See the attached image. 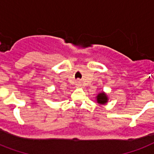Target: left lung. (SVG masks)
<instances>
[{"label":"left lung","instance_id":"1","mask_svg":"<svg viewBox=\"0 0 154 154\" xmlns=\"http://www.w3.org/2000/svg\"><path fill=\"white\" fill-rule=\"evenodd\" d=\"M96 101L97 103L101 104V105L106 104L108 102V97H107L106 94L105 92H103V91L99 93L96 96Z\"/></svg>","mask_w":154,"mask_h":154}]
</instances>
